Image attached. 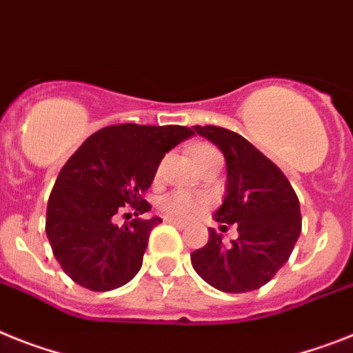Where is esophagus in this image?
Returning a JSON list of instances; mask_svg holds the SVG:
<instances>
[{"instance_id":"1","label":"esophagus","mask_w":353,"mask_h":353,"mask_svg":"<svg viewBox=\"0 0 353 353\" xmlns=\"http://www.w3.org/2000/svg\"><path fill=\"white\" fill-rule=\"evenodd\" d=\"M165 221L168 222V224H172V226L179 228V230H185L186 228V222L183 221H177V219H172V217H165Z\"/></svg>"}]
</instances>
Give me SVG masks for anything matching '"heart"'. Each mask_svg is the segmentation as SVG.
Here are the masks:
<instances>
[{
    "instance_id": "heart-1",
    "label": "heart",
    "mask_w": 353,
    "mask_h": 353,
    "mask_svg": "<svg viewBox=\"0 0 353 353\" xmlns=\"http://www.w3.org/2000/svg\"><path fill=\"white\" fill-rule=\"evenodd\" d=\"M212 149L213 147H210V145H199V147H195L194 149V156ZM204 204H206V199H204V197H199V195L192 194V192L177 190L165 195V197L159 201V208L167 213V215H170V217L192 219L204 208Z\"/></svg>"
}]
</instances>
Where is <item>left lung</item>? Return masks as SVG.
I'll use <instances>...</instances> for the list:
<instances>
[{"label": "left lung", "mask_w": 353, "mask_h": 353, "mask_svg": "<svg viewBox=\"0 0 353 353\" xmlns=\"http://www.w3.org/2000/svg\"><path fill=\"white\" fill-rule=\"evenodd\" d=\"M195 132L224 154L226 197L215 221L236 224L239 239L224 244L210 228L208 244L190 254L204 282L222 292H250L271 280L289 260L301 232L298 195L280 168L241 134L217 125Z\"/></svg>", "instance_id": "1"}]
</instances>
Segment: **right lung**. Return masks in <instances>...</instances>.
<instances>
[{"label":"right lung","mask_w":353,"mask_h":353,"mask_svg":"<svg viewBox=\"0 0 353 353\" xmlns=\"http://www.w3.org/2000/svg\"><path fill=\"white\" fill-rule=\"evenodd\" d=\"M194 136L183 125L103 127L91 134L59 172L46 208V235L62 271L90 291H112L138 274L149 235L161 219L117 226L131 206L145 213L143 194L163 156Z\"/></svg>","instance_id":"obj_1"}]
</instances>
